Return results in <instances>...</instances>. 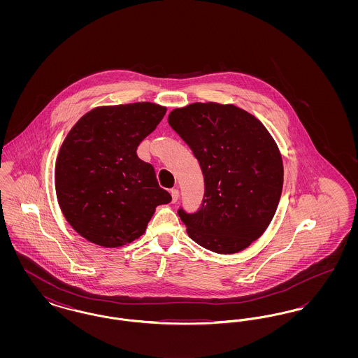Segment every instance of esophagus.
Here are the masks:
<instances>
[{
	"label": "esophagus",
	"instance_id": "34e87169",
	"mask_svg": "<svg viewBox=\"0 0 358 358\" xmlns=\"http://www.w3.org/2000/svg\"><path fill=\"white\" fill-rule=\"evenodd\" d=\"M171 203H177V200H178V197H180V192H178V189H171Z\"/></svg>",
	"mask_w": 358,
	"mask_h": 358
}]
</instances>
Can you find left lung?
Wrapping results in <instances>:
<instances>
[{
    "instance_id": "obj_1",
    "label": "left lung",
    "mask_w": 358,
    "mask_h": 358,
    "mask_svg": "<svg viewBox=\"0 0 358 358\" xmlns=\"http://www.w3.org/2000/svg\"><path fill=\"white\" fill-rule=\"evenodd\" d=\"M168 120L204 176L201 208L178 209L189 238L222 255L250 247L270 225L282 194L283 162L273 136L234 104L192 103Z\"/></svg>"
}]
</instances>
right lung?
Listing matches in <instances>:
<instances>
[{
  "instance_id": "right-lung-1",
  "label": "right lung",
  "mask_w": 358,
  "mask_h": 358,
  "mask_svg": "<svg viewBox=\"0 0 358 358\" xmlns=\"http://www.w3.org/2000/svg\"><path fill=\"white\" fill-rule=\"evenodd\" d=\"M166 107L150 102L96 107L66 136L55 166V187L69 225L104 248L134 241L158 205L171 196L158 185L154 168L136 155Z\"/></svg>"
}]
</instances>
